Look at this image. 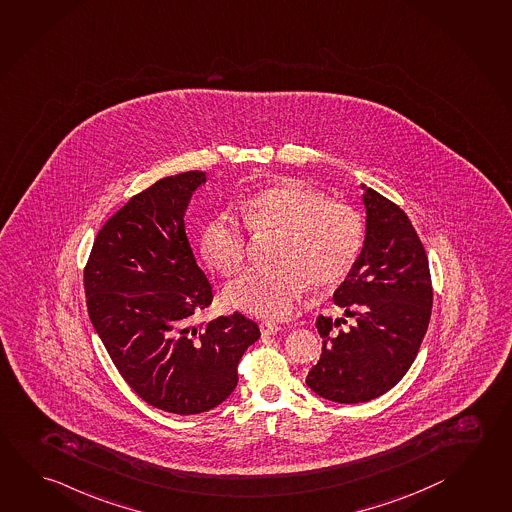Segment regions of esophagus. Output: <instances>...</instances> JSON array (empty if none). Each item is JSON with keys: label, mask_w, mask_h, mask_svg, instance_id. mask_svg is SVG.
Segmentation results:
<instances>
[{"label": "esophagus", "mask_w": 512, "mask_h": 512, "mask_svg": "<svg viewBox=\"0 0 512 512\" xmlns=\"http://www.w3.org/2000/svg\"><path fill=\"white\" fill-rule=\"evenodd\" d=\"M279 328L278 323H274V321H261L260 323V332L261 335H274L278 334Z\"/></svg>", "instance_id": "34e87169"}]
</instances>
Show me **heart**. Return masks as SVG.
Listing matches in <instances>:
<instances>
[{
    "mask_svg": "<svg viewBox=\"0 0 512 512\" xmlns=\"http://www.w3.org/2000/svg\"><path fill=\"white\" fill-rule=\"evenodd\" d=\"M243 222L229 211L213 216L202 229L200 252L214 270L231 276L249 256L247 229L254 236L278 233L272 243L278 263L249 269L225 289V301L252 316H290L310 283L316 289L339 285L363 251V220L354 207L301 182L252 196Z\"/></svg>",
    "mask_w": 512,
    "mask_h": 512,
    "instance_id": "obj_1",
    "label": "heart"
}]
</instances>
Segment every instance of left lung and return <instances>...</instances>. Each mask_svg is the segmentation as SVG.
<instances>
[{
	"label": "left lung",
	"mask_w": 512,
	"mask_h": 512,
	"mask_svg": "<svg viewBox=\"0 0 512 512\" xmlns=\"http://www.w3.org/2000/svg\"><path fill=\"white\" fill-rule=\"evenodd\" d=\"M364 189L366 236L354 269L334 292L346 319L317 317L323 354L308 372L319 397L341 404L377 399L406 375L428 330L433 287L424 245L408 214Z\"/></svg>",
	"instance_id": "8db88e82"
}]
</instances>
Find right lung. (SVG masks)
I'll return each mask as SVG.
<instances>
[{
  "instance_id": "1",
  "label": "right lung",
  "mask_w": 512,
  "mask_h": 512,
  "mask_svg": "<svg viewBox=\"0 0 512 512\" xmlns=\"http://www.w3.org/2000/svg\"><path fill=\"white\" fill-rule=\"evenodd\" d=\"M204 182V171H186L131 196L97 233L84 267L88 316L115 368L149 406L177 415L222 404L260 339L240 312L193 326L213 301L184 227Z\"/></svg>"
}]
</instances>
